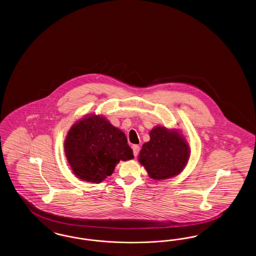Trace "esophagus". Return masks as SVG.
Listing matches in <instances>:
<instances>
[{
    "label": "esophagus",
    "mask_w": 256,
    "mask_h": 256,
    "mask_svg": "<svg viewBox=\"0 0 256 256\" xmlns=\"http://www.w3.org/2000/svg\"><path fill=\"white\" fill-rule=\"evenodd\" d=\"M132 150H134V156L136 158L138 156L139 152H140V146H138V145H134L132 146Z\"/></svg>",
    "instance_id": "esophagus-1"
}]
</instances>
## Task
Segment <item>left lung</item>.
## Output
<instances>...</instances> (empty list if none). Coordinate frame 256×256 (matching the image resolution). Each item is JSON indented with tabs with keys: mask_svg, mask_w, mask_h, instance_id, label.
<instances>
[{
	"mask_svg": "<svg viewBox=\"0 0 256 256\" xmlns=\"http://www.w3.org/2000/svg\"><path fill=\"white\" fill-rule=\"evenodd\" d=\"M190 158V148L182 134L176 130L154 126L150 141L142 146L138 161L150 178L162 180L182 172Z\"/></svg>",
	"mask_w": 256,
	"mask_h": 256,
	"instance_id": "1",
	"label": "left lung"
}]
</instances>
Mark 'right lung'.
Instances as JSON below:
<instances>
[{"label": "right lung", "instance_id": "add662e5", "mask_svg": "<svg viewBox=\"0 0 256 256\" xmlns=\"http://www.w3.org/2000/svg\"><path fill=\"white\" fill-rule=\"evenodd\" d=\"M64 152L74 174L87 182H102L120 160L134 158L122 130L96 114L74 124L64 141Z\"/></svg>", "mask_w": 256, "mask_h": 256}]
</instances>
